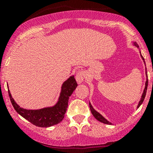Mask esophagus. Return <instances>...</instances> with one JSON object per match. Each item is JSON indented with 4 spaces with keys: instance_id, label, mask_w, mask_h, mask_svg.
I'll use <instances>...</instances> for the list:
<instances>
[{
    "instance_id": "1",
    "label": "esophagus",
    "mask_w": 153,
    "mask_h": 153,
    "mask_svg": "<svg viewBox=\"0 0 153 153\" xmlns=\"http://www.w3.org/2000/svg\"><path fill=\"white\" fill-rule=\"evenodd\" d=\"M86 72L83 70H80L76 73L75 78H76V81H78V83H82L83 81H84V79L86 78Z\"/></svg>"
}]
</instances>
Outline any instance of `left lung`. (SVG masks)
Here are the masks:
<instances>
[{
	"label": "left lung",
	"instance_id": "1",
	"mask_svg": "<svg viewBox=\"0 0 153 153\" xmlns=\"http://www.w3.org/2000/svg\"><path fill=\"white\" fill-rule=\"evenodd\" d=\"M135 45L138 46V45H137V44H135ZM141 58H142V59L143 60V62L145 63L144 59H143V57L142 56V55H141ZM146 78H146V84H145L144 90H143V95H142V97H141V101H139V104H138V108L141 105V104H142V103H143V100H144L145 96H146V90H147V86H148V76H147V75H146ZM89 108H90V110H91V112H92V115H93V116L95 117V118H96V119L98 120V121H101V122L104 123V124H111V123H109V121H106L105 118H104V117H103L102 115H101V114L98 113V112H96V111H95V109H94L93 108H92V106L90 104V103H89Z\"/></svg>",
	"mask_w": 153,
	"mask_h": 153
}]
</instances>
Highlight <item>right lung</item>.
I'll return each instance as SVG.
<instances>
[{
    "label": "right lung",
    "mask_w": 153,
    "mask_h": 153,
    "mask_svg": "<svg viewBox=\"0 0 153 153\" xmlns=\"http://www.w3.org/2000/svg\"><path fill=\"white\" fill-rule=\"evenodd\" d=\"M78 86L74 76L70 77L64 83L58 102L51 108H44L39 110H27L21 108L11 96L8 90L11 103L14 109L25 119L39 127H49L61 122L64 118L68 106L69 97Z\"/></svg>",
    "instance_id": "1"
}]
</instances>
